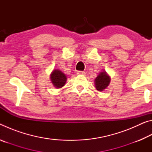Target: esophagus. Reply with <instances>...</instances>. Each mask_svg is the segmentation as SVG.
Segmentation results:
<instances>
[{"mask_svg": "<svg viewBox=\"0 0 152 152\" xmlns=\"http://www.w3.org/2000/svg\"><path fill=\"white\" fill-rule=\"evenodd\" d=\"M77 74H78V75H85V72L84 71H78Z\"/></svg>", "mask_w": 152, "mask_h": 152, "instance_id": "esophagus-1", "label": "esophagus"}]
</instances>
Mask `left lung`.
<instances>
[{
    "instance_id": "left-lung-1",
    "label": "left lung",
    "mask_w": 152,
    "mask_h": 152,
    "mask_svg": "<svg viewBox=\"0 0 152 152\" xmlns=\"http://www.w3.org/2000/svg\"><path fill=\"white\" fill-rule=\"evenodd\" d=\"M94 82L96 90L99 91H102L109 86L110 83V78L106 72H102L95 78Z\"/></svg>"
}]
</instances>
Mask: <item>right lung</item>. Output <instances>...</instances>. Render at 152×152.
<instances>
[{
    "mask_svg": "<svg viewBox=\"0 0 152 152\" xmlns=\"http://www.w3.org/2000/svg\"><path fill=\"white\" fill-rule=\"evenodd\" d=\"M50 76L51 82H52L53 86H56V88H60L64 86L66 81V76L60 70H53Z\"/></svg>",
    "mask_w": 152,
    "mask_h": 152,
    "instance_id": "right-lung-1",
    "label": "right lung"
}]
</instances>
